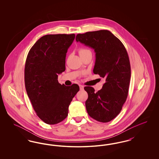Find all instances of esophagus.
I'll use <instances>...</instances> for the list:
<instances>
[{"label":"esophagus","instance_id":"1","mask_svg":"<svg viewBox=\"0 0 159 159\" xmlns=\"http://www.w3.org/2000/svg\"><path fill=\"white\" fill-rule=\"evenodd\" d=\"M79 87H80V90H83V88H84V86L82 84H79Z\"/></svg>","mask_w":159,"mask_h":159}]
</instances>
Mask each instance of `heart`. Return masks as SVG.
Returning <instances> with one entry per match:
<instances>
[{
	"label": "heart",
	"instance_id": "1",
	"mask_svg": "<svg viewBox=\"0 0 159 159\" xmlns=\"http://www.w3.org/2000/svg\"><path fill=\"white\" fill-rule=\"evenodd\" d=\"M91 51L90 50L88 49H86V48H80L79 50V53L80 55H82L83 53H86L87 52H89Z\"/></svg>",
	"mask_w": 159,
	"mask_h": 159
}]
</instances>
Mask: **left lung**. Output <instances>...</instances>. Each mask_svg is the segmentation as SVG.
Masks as SVG:
<instances>
[{"label":"left lung","mask_w":159,"mask_h":159,"mask_svg":"<svg viewBox=\"0 0 159 159\" xmlns=\"http://www.w3.org/2000/svg\"><path fill=\"white\" fill-rule=\"evenodd\" d=\"M77 42L93 48L96 53L93 73L105 79L101 90L85 86L88 114L103 123L112 120L121 111L128 95L130 65L127 51L110 31H89L76 36Z\"/></svg>","instance_id":"left-lung-1"}]
</instances>
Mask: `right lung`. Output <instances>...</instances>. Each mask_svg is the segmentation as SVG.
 Wrapping results in <instances>:
<instances>
[{"label": "right lung", "mask_w": 159, "mask_h": 159, "mask_svg": "<svg viewBox=\"0 0 159 159\" xmlns=\"http://www.w3.org/2000/svg\"><path fill=\"white\" fill-rule=\"evenodd\" d=\"M75 34H47L31 47L24 69L26 91L38 117L55 125L68 116V107L79 91L77 84L66 86L58 81L66 70V57Z\"/></svg>", "instance_id": "right-lung-1"}]
</instances>
